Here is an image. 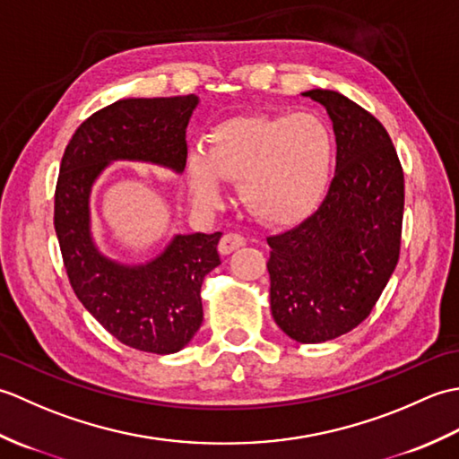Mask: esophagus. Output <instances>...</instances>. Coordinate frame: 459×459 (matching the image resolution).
I'll return each instance as SVG.
<instances>
[{
    "mask_svg": "<svg viewBox=\"0 0 459 459\" xmlns=\"http://www.w3.org/2000/svg\"><path fill=\"white\" fill-rule=\"evenodd\" d=\"M245 245H247L245 237L237 235V232H227V235H224L219 242V252H221V255L227 256V255H230V252H235L237 248L245 247Z\"/></svg>",
    "mask_w": 459,
    "mask_h": 459,
    "instance_id": "1",
    "label": "esophagus"
}]
</instances>
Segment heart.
Wrapping results in <instances>:
<instances>
[{
	"instance_id": "heart-1",
	"label": "heart",
	"mask_w": 459,
	"mask_h": 459,
	"mask_svg": "<svg viewBox=\"0 0 459 459\" xmlns=\"http://www.w3.org/2000/svg\"><path fill=\"white\" fill-rule=\"evenodd\" d=\"M333 150L329 126L316 114L235 116L207 134L203 153H189V199L199 209H217L222 181L238 183L242 203L260 222L286 227L324 197Z\"/></svg>"
}]
</instances>
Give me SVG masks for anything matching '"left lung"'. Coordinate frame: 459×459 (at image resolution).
Segmentation results:
<instances>
[{"label": "left lung", "instance_id": "8db88e82", "mask_svg": "<svg viewBox=\"0 0 459 459\" xmlns=\"http://www.w3.org/2000/svg\"><path fill=\"white\" fill-rule=\"evenodd\" d=\"M325 106L337 140L335 178L319 209L268 238L270 309L298 343H324L363 321L401 252L404 175L373 114L327 89L301 92Z\"/></svg>", "mask_w": 459, "mask_h": 459}]
</instances>
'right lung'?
<instances>
[{
  "label": "right lung",
  "instance_id": "1",
  "mask_svg": "<svg viewBox=\"0 0 459 459\" xmlns=\"http://www.w3.org/2000/svg\"><path fill=\"white\" fill-rule=\"evenodd\" d=\"M199 96L122 99L84 120L68 142L55 191V232L71 286L91 316L120 343L169 355L203 324L201 286L221 264L212 235H173L145 262L106 256L92 232L91 197L116 161L150 163L181 175L187 130Z\"/></svg>",
  "mask_w": 459,
  "mask_h": 459
}]
</instances>
